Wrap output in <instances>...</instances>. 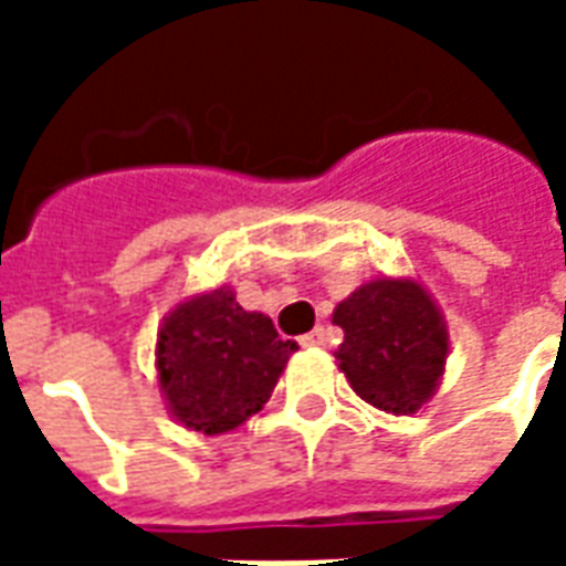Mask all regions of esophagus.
Segmentation results:
<instances>
[{
  "label": "esophagus",
  "instance_id": "obj_1",
  "mask_svg": "<svg viewBox=\"0 0 566 566\" xmlns=\"http://www.w3.org/2000/svg\"><path fill=\"white\" fill-rule=\"evenodd\" d=\"M300 345H306V348H324L327 345V331L324 327H315L306 336H300Z\"/></svg>",
  "mask_w": 566,
  "mask_h": 566
}]
</instances>
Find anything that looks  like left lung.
Segmentation results:
<instances>
[{
  "label": "left lung",
  "mask_w": 566,
  "mask_h": 566,
  "mask_svg": "<svg viewBox=\"0 0 566 566\" xmlns=\"http://www.w3.org/2000/svg\"><path fill=\"white\" fill-rule=\"evenodd\" d=\"M345 333L339 369L360 400L416 416L437 394L449 360V324L416 279H373L333 308Z\"/></svg>",
  "instance_id": "8db88e82"
}]
</instances>
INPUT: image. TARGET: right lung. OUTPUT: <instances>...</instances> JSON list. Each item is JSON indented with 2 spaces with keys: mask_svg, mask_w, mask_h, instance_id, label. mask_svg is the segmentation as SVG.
Returning <instances> with one entry per match:
<instances>
[{
  "mask_svg": "<svg viewBox=\"0 0 566 566\" xmlns=\"http://www.w3.org/2000/svg\"><path fill=\"white\" fill-rule=\"evenodd\" d=\"M296 352L272 318L245 312L230 284L193 294L163 318L157 379L169 416L218 437L258 416Z\"/></svg>",
  "mask_w": 566,
  "mask_h": 566,
  "instance_id": "right-lung-1",
  "label": "right lung"
}]
</instances>
